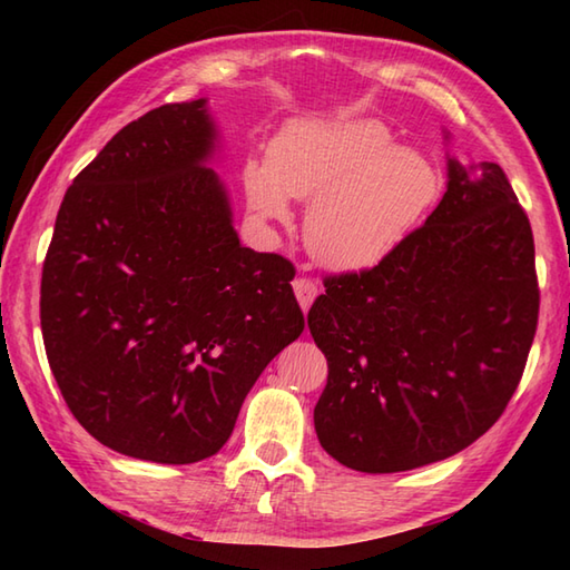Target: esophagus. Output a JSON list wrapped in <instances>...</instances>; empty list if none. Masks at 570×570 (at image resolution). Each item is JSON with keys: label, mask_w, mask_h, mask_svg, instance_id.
I'll list each match as a JSON object with an SVG mask.
<instances>
[{"label": "esophagus", "mask_w": 570, "mask_h": 570, "mask_svg": "<svg viewBox=\"0 0 570 570\" xmlns=\"http://www.w3.org/2000/svg\"><path fill=\"white\" fill-rule=\"evenodd\" d=\"M294 294H296V298H298L301 308L308 311L313 301H316V296L321 294V288H318V284H316V282H311V278L298 276L296 282H294Z\"/></svg>", "instance_id": "esophagus-1"}]
</instances>
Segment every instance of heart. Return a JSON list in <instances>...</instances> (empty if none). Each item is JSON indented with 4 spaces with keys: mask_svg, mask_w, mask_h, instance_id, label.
Wrapping results in <instances>:
<instances>
[{
    "mask_svg": "<svg viewBox=\"0 0 570 570\" xmlns=\"http://www.w3.org/2000/svg\"><path fill=\"white\" fill-rule=\"evenodd\" d=\"M441 190L426 156L394 147L377 119L296 122L278 135L266 168L249 176V203L286 220V198L311 203L306 247L331 269H372L402 245Z\"/></svg>",
    "mask_w": 570,
    "mask_h": 570,
    "instance_id": "obj_1",
    "label": "heart"
}]
</instances>
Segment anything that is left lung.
I'll return each instance as SVG.
<instances>
[{
    "instance_id": "1",
    "label": "left lung",
    "mask_w": 570,
    "mask_h": 570,
    "mask_svg": "<svg viewBox=\"0 0 570 570\" xmlns=\"http://www.w3.org/2000/svg\"><path fill=\"white\" fill-rule=\"evenodd\" d=\"M323 284L308 328L328 384L313 423L337 463L414 470L502 416L534 343L539 284L529 217L498 164L448 159L426 223L372 269Z\"/></svg>"
}]
</instances>
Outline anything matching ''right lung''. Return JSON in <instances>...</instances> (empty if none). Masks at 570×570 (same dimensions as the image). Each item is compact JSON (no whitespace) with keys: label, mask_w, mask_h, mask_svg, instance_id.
Segmentation results:
<instances>
[{"label":"right lung","mask_w":570,"mask_h":570,"mask_svg":"<svg viewBox=\"0 0 570 570\" xmlns=\"http://www.w3.org/2000/svg\"><path fill=\"white\" fill-rule=\"evenodd\" d=\"M205 105H161L105 144L66 190L41 274L72 416L168 465L220 451L252 384L304 333L294 264L239 245Z\"/></svg>","instance_id":"right-lung-1"}]
</instances>
